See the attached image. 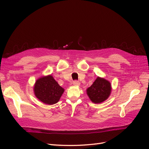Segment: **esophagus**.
<instances>
[{"instance_id": "1", "label": "esophagus", "mask_w": 149, "mask_h": 149, "mask_svg": "<svg viewBox=\"0 0 149 149\" xmlns=\"http://www.w3.org/2000/svg\"><path fill=\"white\" fill-rule=\"evenodd\" d=\"M73 85L74 86H79L80 85V83L79 81H73Z\"/></svg>"}]
</instances>
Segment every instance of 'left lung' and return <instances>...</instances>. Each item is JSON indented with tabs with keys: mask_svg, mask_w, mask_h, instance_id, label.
Segmentation results:
<instances>
[{
	"mask_svg": "<svg viewBox=\"0 0 149 149\" xmlns=\"http://www.w3.org/2000/svg\"><path fill=\"white\" fill-rule=\"evenodd\" d=\"M111 93V84L109 81L97 77L91 86L86 89L90 100L95 104L106 101Z\"/></svg>",
	"mask_w": 149,
	"mask_h": 149,
	"instance_id": "left-lung-1",
	"label": "left lung"
}]
</instances>
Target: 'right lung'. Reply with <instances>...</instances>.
Here are the masks:
<instances>
[{
  "label": "right lung",
  "mask_w": 149,
  "mask_h": 149,
  "mask_svg": "<svg viewBox=\"0 0 149 149\" xmlns=\"http://www.w3.org/2000/svg\"><path fill=\"white\" fill-rule=\"evenodd\" d=\"M34 94L45 104L52 105L60 100L65 89L61 88L52 75L38 78L33 88Z\"/></svg>",
  "instance_id": "obj_1"
}]
</instances>
